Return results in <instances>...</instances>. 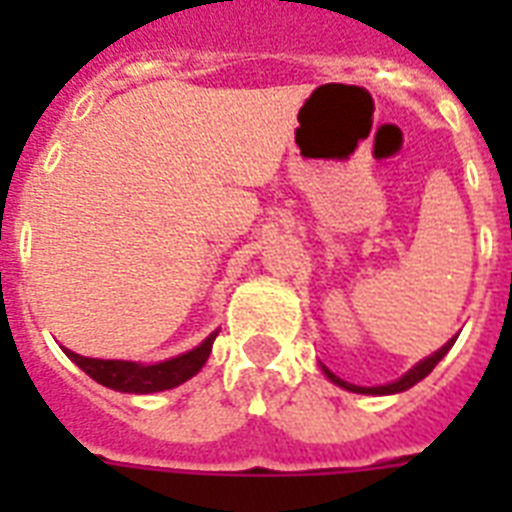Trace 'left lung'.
<instances>
[{
  "label": "left lung",
  "mask_w": 512,
  "mask_h": 512,
  "mask_svg": "<svg viewBox=\"0 0 512 512\" xmlns=\"http://www.w3.org/2000/svg\"><path fill=\"white\" fill-rule=\"evenodd\" d=\"M454 340H457V337H452V340L446 342V345L441 350H436L433 356L422 358L420 364L412 366V369H409V372H406L404 377H398L396 382H388V385H377V388H361V385H353V382L340 380L337 374L329 372L327 366H321V369H324V374H327L329 380L335 382V385H340V388L350 390V393H369V396H390V393H401V390H409V388H412V385H417V382H420V380H425V377H428V374L433 372V369H436L438 361H441V358H444L446 353H449V348H452V345H454Z\"/></svg>",
  "instance_id": "obj_1"
}]
</instances>
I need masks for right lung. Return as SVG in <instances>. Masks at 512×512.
Wrapping results in <instances>:
<instances>
[{
	"mask_svg": "<svg viewBox=\"0 0 512 512\" xmlns=\"http://www.w3.org/2000/svg\"><path fill=\"white\" fill-rule=\"evenodd\" d=\"M217 332L207 337V340L196 345L193 350L175 356L162 364H135V361H111V358H87L79 356L74 350H66V356L74 361L82 372H87L95 382L106 385L119 393H159V390H170L183 385L185 380H191L193 374L199 372L204 361L212 353V342H215Z\"/></svg>",
	"mask_w": 512,
	"mask_h": 512,
	"instance_id": "obj_1",
	"label": "right lung"
}]
</instances>
